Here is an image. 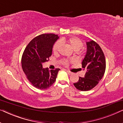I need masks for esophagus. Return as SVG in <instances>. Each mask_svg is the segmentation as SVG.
<instances>
[{"mask_svg": "<svg viewBox=\"0 0 123 123\" xmlns=\"http://www.w3.org/2000/svg\"><path fill=\"white\" fill-rule=\"evenodd\" d=\"M66 72H67V73H68V74H69V75L72 74V72H70V71H69V70H66Z\"/></svg>", "mask_w": 123, "mask_h": 123, "instance_id": "obj_1", "label": "esophagus"}]
</instances>
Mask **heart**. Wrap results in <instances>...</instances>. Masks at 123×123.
Segmentation results:
<instances>
[{
	"mask_svg": "<svg viewBox=\"0 0 123 123\" xmlns=\"http://www.w3.org/2000/svg\"><path fill=\"white\" fill-rule=\"evenodd\" d=\"M66 43L73 49L74 51H78L83 47V43L80 38L76 37H72L69 38H62L60 42H57L53 46V51L54 54H58L61 48V43ZM60 63L65 66L68 65L69 60L63 59L60 60Z\"/></svg>",
	"mask_w": 123,
	"mask_h": 123,
	"instance_id": "1",
	"label": "heart"
}]
</instances>
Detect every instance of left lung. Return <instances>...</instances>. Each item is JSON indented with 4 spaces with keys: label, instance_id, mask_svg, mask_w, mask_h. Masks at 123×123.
<instances>
[{
    "label": "left lung",
    "instance_id": "left-lung-1",
    "mask_svg": "<svg viewBox=\"0 0 123 123\" xmlns=\"http://www.w3.org/2000/svg\"><path fill=\"white\" fill-rule=\"evenodd\" d=\"M87 53L82 61V68L86 70L85 77H79L73 83L75 88L82 91L92 90L103 77L106 69V60L101 47L95 41L87 42Z\"/></svg>",
    "mask_w": 123,
    "mask_h": 123
}]
</instances>
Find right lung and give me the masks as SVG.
<instances>
[{
    "label": "right lung",
    "instance_id": "right-lung-1",
    "mask_svg": "<svg viewBox=\"0 0 123 123\" xmlns=\"http://www.w3.org/2000/svg\"><path fill=\"white\" fill-rule=\"evenodd\" d=\"M58 38V35L54 33L38 35L30 42L23 51L21 59L23 71L30 83L40 90L51 86L60 70L43 68V63L49 60L53 45Z\"/></svg>",
    "mask_w": 123,
    "mask_h": 123
}]
</instances>
